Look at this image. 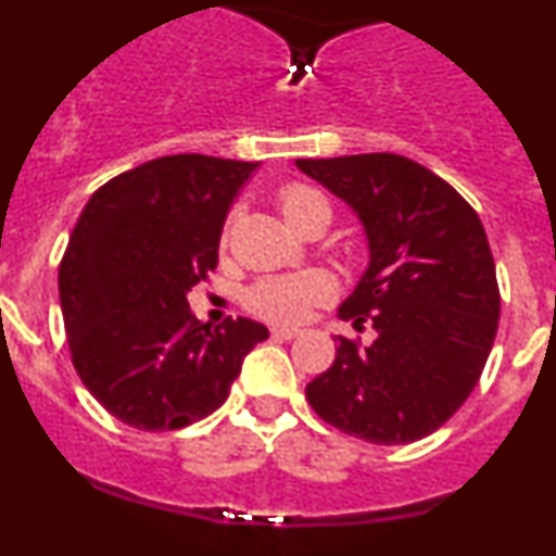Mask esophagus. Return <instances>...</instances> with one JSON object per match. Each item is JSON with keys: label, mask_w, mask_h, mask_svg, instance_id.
Instances as JSON below:
<instances>
[{"label": "esophagus", "mask_w": 556, "mask_h": 556, "mask_svg": "<svg viewBox=\"0 0 556 556\" xmlns=\"http://www.w3.org/2000/svg\"><path fill=\"white\" fill-rule=\"evenodd\" d=\"M271 336H274V339H279V341H290V339H295V336H299V330H295V328H271Z\"/></svg>", "instance_id": "esophagus-1"}]
</instances>
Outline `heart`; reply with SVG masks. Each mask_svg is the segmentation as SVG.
Wrapping results in <instances>:
<instances>
[{"label": "heart", "mask_w": 556, "mask_h": 556, "mask_svg": "<svg viewBox=\"0 0 556 556\" xmlns=\"http://www.w3.org/2000/svg\"><path fill=\"white\" fill-rule=\"evenodd\" d=\"M314 204L328 206V201L306 185H290L279 195V206H282L288 226H293ZM330 295H333V282H330L328 274L306 271L295 274V277L263 279L247 293V306L257 317L271 319V323H301V319L309 317L314 306L328 301Z\"/></svg>", "instance_id": "1"}]
</instances>
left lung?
<instances>
[{"label": "left lung", "mask_w": 556, "mask_h": 556, "mask_svg": "<svg viewBox=\"0 0 556 556\" xmlns=\"http://www.w3.org/2000/svg\"><path fill=\"white\" fill-rule=\"evenodd\" d=\"M295 166L344 201L366 231L368 266L339 317L377 330L363 350L339 336L333 366L306 384V397L355 439H425L470 395L497 333L501 293L484 226L450 182L403 155Z\"/></svg>", "instance_id": "8db88e82"}]
</instances>
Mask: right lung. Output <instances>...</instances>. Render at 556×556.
I'll return each instance as SVG.
<instances>
[{"label": "right lung", "instance_id": "right-lung-1", "mask_svg": "<svg viewBox=\"0 0 556 556\" xmlns=\"http://www.w3.org/2000/svg\"><path fill=\"white\" fill-rule=\"evenodd\" d=\"M261 164L185 153L117 174L88 199L59 268L77 377L121 422L177 430L226 403L255 319L201 323L188 293L217 266L220 233Z\"/></svg>", "mask_w": 556, "mask_h": 556}]
</instances>
